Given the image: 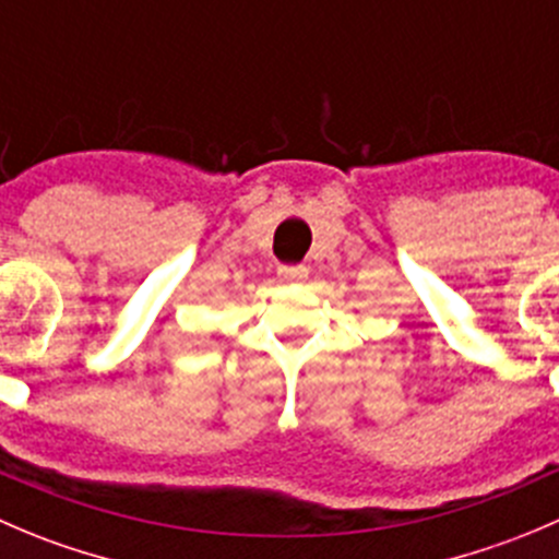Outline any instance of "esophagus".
<instances>
[{"label":"esophagus","instance_id":"34e87169","mask_svg":"<svg viewBox=\"0 0 559 559\" xmlns=\"http://www.w3.org/2000/svg\"><path fill=\"white\" fill-rule=\"evenodd\" d=\"M278 273H281V278H284V281H306L308 278L306 264H284Z\"/></svg>","mask_w":559,"mask_h":559}]
</instances>
